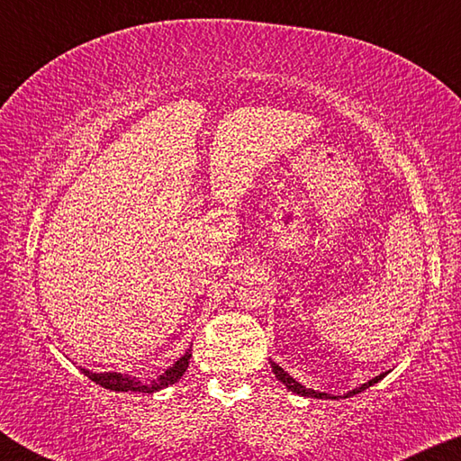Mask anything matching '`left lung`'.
Wrapping results in <instances>:
<instances>
[{"mask_svg": "<svg viewBox=\"0 0 461 461\" xmlns=\"http://www.w3.org/2000/svg\"><path fill=\"white\" fill-rule=\"evenodd\" d=\"M270 366H272V372L276 374V378H278L280 382H283V384H285L288 390H291V393H294V394L311 396V399H338V396H330V394H325V393H317V390H313V388H305L303 384H299V382H296L293 376H288V374H286L283 368H280L278 364H275V362H270ZM384 376H386V372L380 374V376H376V378L368 380V382H366V384H362V386L349 390L348 394H343V399H348V396H354V394H357V393H362V390L370 388L372 384H376V382L382 380Z\"/></svg>", "mask_w": 461, "mask_h": 461, "instance_id": "1", "label": "left lung"}]
</instances>
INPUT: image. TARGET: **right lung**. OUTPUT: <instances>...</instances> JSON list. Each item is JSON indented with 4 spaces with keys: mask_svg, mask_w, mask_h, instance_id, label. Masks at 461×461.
<instances>
[{
    "mask_svg": "<svg viewBox=\"0 0 461 461\" xmlns=\"http://www.w3.org/2000/svg\"><path fill=\"white\" fill-rule=\"evenodd\" d=\"M191 354H193V349H186L185 356L178 357V360L170 366L165 374H160L158 378H154L150 382H142L136 376H128V374H120V372H91L87 368H81V372L85 374V376H89L93 382H95V384L109 388V390H115V393H130L131 390V393L152 394V393H156V390H162V388H167L170 384H175V382H178V378H181L186 372V368H189Z\"/></svg>",
    "mask_w": 461,
    "mask_h": 461,
    "instance_id": "1",
    "label": "right lung"
}]
</instances>
